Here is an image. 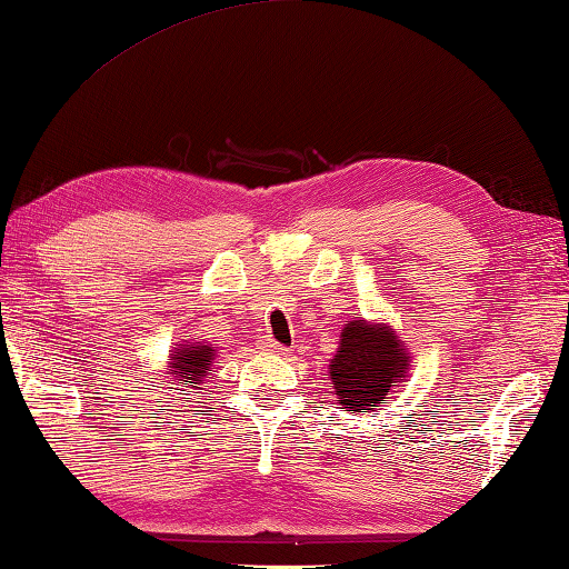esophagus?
<instances>
[{"label":"esophagus","instance_id":"34e87169","mask_svg":"<svg viewBox=\"0 0 569 569\" xmlns=\"http://www.w3.org/2000/svg\"><path fill=\"white\" fill-rule=\"evenodd\" d=\"M262 350L264 352H274V356H287V348L279 346V342H274V340H264L262 342Z\"/></svg>","mask_w":569,"mask_h":569}]
</instances>
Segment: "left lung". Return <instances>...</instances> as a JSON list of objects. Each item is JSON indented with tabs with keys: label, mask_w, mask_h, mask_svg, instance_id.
I'll return each mask as SVG.
<instances>
[{
	"label": "left lung",
	"mask_w": 569,
	"mask_h": 569,
	"mask_svg": "<svg viewBox=\"0 0 569 569\" xmlns=\"http://www.w3.org/2000/svg\"><path fill=\"white\" fill-rule=\"evenodd\" d=\"M411 356L386 322L352 320L340 332V348L330 360V378L340 406L370 413L390 388L403 383Z\"/></svg>",
	"instance_id": "1"
}]
</instances>
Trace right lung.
<instances>
[{
  "label": "right lung",
  "instance_id": "right-lung-1",
  "mask_svg": "<svg viewBox=\"0 0 569 569\" xmlns=\"http://www.w3.org/2000/svg\"><path fill=\"white\" fill-rule=\"evenodd\" d=\"M213 360V348L203 346V342H183L181 348H173L169 356V368H166V376H171L173 386L189 387L199 390L201 380L209 376ZM181 390V388H173ZM191 393V391H189ZM186 393V396H189Z\"/></svg>",
  "mask_w": 569,
  "mask_h": 569
}]
</instances>
